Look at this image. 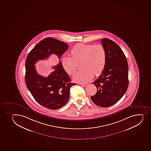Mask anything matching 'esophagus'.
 <instances>
[{
    "label": "esophagus",
    "mask_w": 151,
    "mask_h": 151,
    "mask_svg": "<svg viewBox=\"0 0 151 151\" xmlns=\"http://www.w3.org/2000/svg\"><path fill=\"white\" fill-rule=\"evenodd\" d=\"M80 85L83 86V87H86V86H87L89 85V84H88V83H85V84H80Z\"/></svg>",
    "instance_id": "esophagus-1"
}]
</instances>
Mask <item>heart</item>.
<instances>
[{
  "instance_id": "heart-1",
  "label": "heart",
  "mask_w": 151,
  "mask_h": 151,
  "mask_svg": "<svg viewBox=\"0 0 151 151\" xmlns=\"http://www.w3.org/2000/svg\"><path fill=\"white\" fill-rule=\"evenodd\" d=\"M71 57L64 56L62 58V66L69 75H73L77 70V64L82 62L83 69L73 76L75 82L85 83L90 81L95 75L103 71L106 59V49L101 44L87 45L80 43L71 50Z\"/></svg>"
}]
</instances>
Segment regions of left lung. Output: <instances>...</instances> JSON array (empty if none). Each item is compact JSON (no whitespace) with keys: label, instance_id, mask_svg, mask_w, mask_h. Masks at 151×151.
<instances>
[{"label":"left lung","instance_id":"1","mask_svg":"<svg viewBox=\"0 0 151 151\" xmlns=\"http://www.w3.org/2000/svg\"><path fill=\"white\" fill-rule=\"evenodd\" d=\"M106 49V65L101 75L92 84L97 88L91 99L96 106L107 107L119 101L128 86V65L126 58L119 46L112 40L101 39Z\"/></svg>","mask_w":151,"mask_h":151}]
</instances>
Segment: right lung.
I'll list each match as a JSON object with an SVG mask.
<instances>
[{
  "label": "right lung",
  "instance_id": "add662e5",
  "mask_svg": "<svg viewBox=\"0 0 151 151\" xmlns=\"http://www.w3.org/2000/svg\"><path fill=\"white\" fill-rule=\"evenodd\" d=\"M68 47L61 40L47 37L31 50L26 60L27 87L39 104L50 109H57L65 106L68 101L70 88L76 84L71 82V80L64 70L60 60L52 67L55 70L47 77L39 74L35 65L37 61L47 59L52 54L60 59Z\"/></svg>",
  "mask_w": 151,
  "mask_h": 151
}]
</instances>
